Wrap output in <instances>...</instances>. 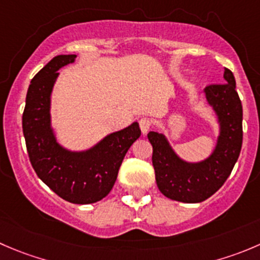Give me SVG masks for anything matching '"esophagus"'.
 I'll use <instances>...</instances> for the list:
<instances>
[{
    "label": "esophagus",
    "mask_w": 260,
    "mask_h": 260,
    "mask_svg": "<svg viewBox=\"0 0 260 260\" xmlns=\"http://www.w3.org/2000/svg\"><path fill=\"white\" fill-rule=\"evenodd\" d=\"M151 127H152V122H151L148 118H141V119H140V128H141V131H142L143 135H146V133L150 131Z\"/></svg>",
    "instance_id": "1"
}]
</instances>
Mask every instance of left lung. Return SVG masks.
<instances>
[{
    "mask_svg": "<svg viewBox=\"0 0 260 260\" xmlns=\"http://www.w3.org/2000/svg\"><path fill=\"white\" fill-rule=\"evenodd\" d=\"M225 84L210 85L206 99L217 115L220 135L207 158L188 162L179 157L165 135L150 132L156 184L165 197L183 203H200L215 194L233 171L243 145V107L233 72L223 71Z\"/></svg>",
    "mask_w": 260,
    "mask_h": 260,
    "instance_id": "1",
    "label": "left lung"
}]
</instances>
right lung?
Segmentation results:
<instances>
[{
  "instance_id": "add662e5",
  "label": "right lung",
  "mask_w": 260,
  "mask_h": 260,
  "mask_svg": "<svg viewBox=\"0 0 260 260\" xmlns=\"http://www.w3.org/2000/svg\"><path fill=\"white\" fill-rule=\"evenodd\" d=\"M75 59L76 54L57 55L35 75L27 89L22 132L30 162L40 180L67 202L89 205L112 190L123 158L141 129L135 122L85 151L67 150L57 142L50 122V95L58 70Z\"/></svg>"
}]
</instances>
